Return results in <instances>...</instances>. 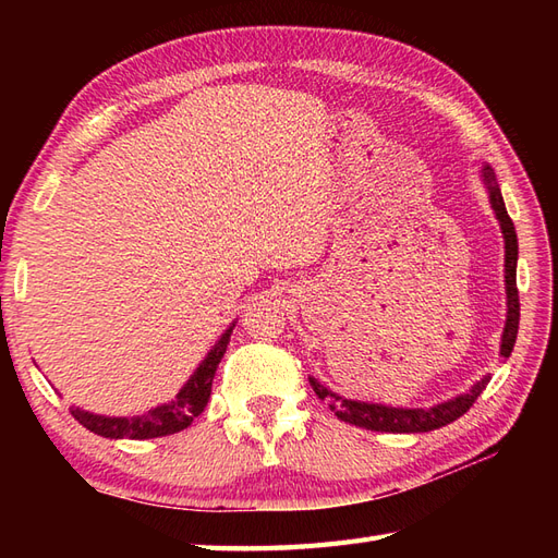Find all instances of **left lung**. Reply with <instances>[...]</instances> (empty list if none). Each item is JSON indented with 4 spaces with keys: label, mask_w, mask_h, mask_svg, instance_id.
I'll return each mask as SVG.
<instances>
[{
    "label": "left lung",
    "mask_w": 558,
    "mask_h": 558,
    "mask_svg": "<svg viewBox=\"0 0 558 558\" xmlns=\"http://www.w3.org/2000/svg\"><path fill=\"white\" fill-rule=\"evenodd\" d=\"M482 182L487 186L489 204L496 220H499V228L504 234V286H506V324L501 333V350L499 354L504 360L511 357L515 338H518V322H520V302H518V288H515V268H518V234L513 228V220L508 218V210L504 204L499 182H496V174L492 165H482ZM492 376H482L480 381L472 386L465 393L456 398H448L444 402H436L432 408H390L381 405V402H366V400H352L330 390L326 384L318 381V378L310 376V384L314 393L328 402V408L336 412V417L362 426V429L369 432H390V434H424L441 429V426L456 422L462 417L477 396L487 388Z\"/></svg>",
    "instance_id": "8db88e82"
}]
</instances>
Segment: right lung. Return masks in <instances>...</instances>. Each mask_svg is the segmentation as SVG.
I'll use <instances>...</instances> for the list:
<instances>
[{
    "mask_svg": "<svg viewBox=\"0 0 558 558\" xmlns=\"http://www.w3.org/2000/svg\"><path fill=\"white\" fill-rule=\"evenodd\" d=\"M234 324L236 322H232L230 328L218 338L216 345H213L204 357V362L196 366L194 374L189 376V381L180 388V393L172 400L162 402V405L153 408L144 414H134V417H108V414H96L81 408H71V414H74L86 429L105 438H136V441H144V438L170 436L186 429V426L208 405L213 376H216L222 354L230 345Z\"/></svg>",
    "mask_w": 558,
    "mask_h": 558,
    "instance_id": "add662e5",
    "label": "right lung"
}]
</instances>
